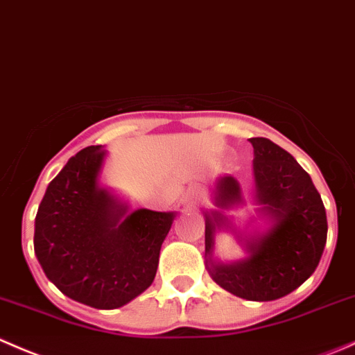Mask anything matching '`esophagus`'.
Returning a JSON list of instances; mask_svg holds the SVG:
<instances>
[{
	"label": "esophagus",
	"mask_w": 355,
	"mask_h": 355,
	"mask_svg": "<svg viewBox=\"0 0 355 355\" xmlns=\"http://www.w3.org/2000/svg\"><path fill=\"white\" fill-rule=\"evenodd\" d=\"M202 198H203L202 189L196 188V186H191V188L186 189V193H184V203H186V205H193V203L200 202Z\"/></svg>",
	"instance_id": "1"
}]
</instances>
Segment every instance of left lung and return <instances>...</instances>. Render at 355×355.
<instances>
[{
    "label": "left lung",
    "instance_id": "obj_1",
    "mask_svg": "<svg viewBox=\"0 0 355 355\" xmlns=\"http://www.w3.org/2000/svg\"><path fill=\"white\" fill-rule=\"evenodd\" d=\"M254 146V202L261 227H236L226 210L243 205L240 182L230 174L212 186L214 209L205 216V268L210 278L233 295L269 302L297 290L321 261L328 220L311 176L286 150L268 138H250ZM231 230L245 257L223 263L215 257V238Z\"/></svg>",
    "mask_w": 355,
    "mask_h": 355
}]
</instances>
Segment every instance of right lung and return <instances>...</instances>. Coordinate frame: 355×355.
Listing matches in <instances>:
<instances>
[{
  "instance_id": "add662e5",
  "label": "right lung",
  "mask_w": 355,
  "mask_h": 355,
  "mask_svg": "<svg viewBox=\"0 0 355 355\" xmlns=\"http://www.w3.org/2000/svg\"><path fill=\"white\" fill-rule=\"evenodd\" d=\"M108 152L87 146L48 184L34 224L46 278L72 300L117 309L153 283L160 248L178 212L131 210L101 182Z\"/></svg>"
}]
</instances>
